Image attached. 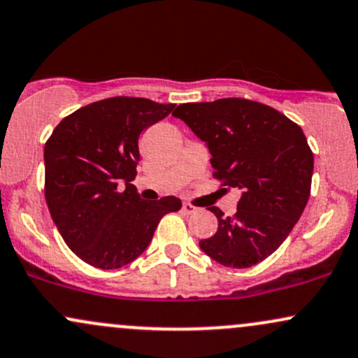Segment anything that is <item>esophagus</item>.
<instances>
[{
	"label": "esophagus",
	"mask_w": 358,
	"mask_h": 358,
	"mask_svg": "<svg viewBox=\"0 0 358 358\" xmlns=\"http://www.w3.org/2000/svg\"><path fill=\"white\" fill-rule=\"evenodd\" d=\"M182 211L186 213V215H191V213L196 211V206H192V204H189V203H184L182 204Z\"/></svg>",
	"instance_id": "obj_1"
}]
</instances>
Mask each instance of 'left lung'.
I'll return each mask as SVG.
<instances>
[{
	"label": "left lung",
	"mask_w": 358,
	"mask_h": 358,
	"mask_svg": "<svg viewBox=\"0 0 358 358\" xmlns=\"http://www.w3.org/2000/svg\"><path fill=\"white\" fill-rule=\"evenodd\" d=\"M203 140L215 178L236 187V213L201 250L224 267L247 268L274 254L303 215L313 178V152L301 127L267 104L242 98L184 103L172 113Z\"/></svg>",
	"instance_id": "8db88e82"
}]
</instances>
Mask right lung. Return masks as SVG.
Masks as SVG:
<instances>
[{
	"label": "right lung",
	"instance_id": "add662e5",
	"mask_svg": "<svg viewBox=\"0 0 358 358\" xmlns=\"http://www.w3.org/2000/svg\"><path fill=\"white\" fill-rule=\"evenodd\" d=\"M176 104L116 96L64 118L43 148L45 199L67 247L98 268L134 262L164 215L182 206L176 196L145 201L131 180L143 130Z\"/></svg>",
	"mask_w": 358,
	"mask_h": 358
}]
</instances>
